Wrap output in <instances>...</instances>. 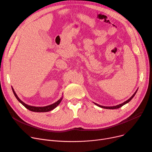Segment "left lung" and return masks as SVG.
<instances>
[{
  "mask_svg": "<svg viewBox=\"0 0 152 152\" xmlns=\"http://www.w3.org/2000/svg\"><path fill=\"white\" fill-rule=\"evenodd\" d=\"M137 91V90L135 92V93L132 95V96L131 97V98H129L128 100H126V102H123V103H121V104H119V105H116V106H113V107H105V106H102V105H100L97 104V103H94V104L96 105H97L98 107H101V108H106V109H117V108H119L121 107H122V106H123L124 105H125V104H126V103H127L128 102H129L132 99V98L134 97V95H135V94H136Z\"/></svg>",
  "mask_w": 152,
  "mask_h": 152,
  "instance_id": "obj_1",
  "label": "left lung"
}]
</instances>
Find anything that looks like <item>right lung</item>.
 I'll use <instances>...</instances> for the list:
<instances>
[{
    "label": "right lung",
    "mask_w": 152,
    "mask_h": 152,
    "mask_svg": "<svg viewBox=\"0 0 152 152\" xmlns=\"http://www.w3.org/2000/svg\"><path fill=\"white\" fill-rule=\"evenodd\" d=\"M12 91H13V92L15 95V97L17 98V99L21 103V104L25 107V108H26L27 109H28L29 110L31 111H34V112H47V111H51L52 110H53L54 108H55L56 107H57L59 104L61 102V101L63 99V96L57 101L55 103H53V104H51L50 105H47V106H45V107H34V106H31V105H27L25 103H24L22 100H21L19 97H18V95H17V94L15 93L14 89L13 87H12Z\"/></svg>",
    "instance_id": "1"
}]
</instances>
